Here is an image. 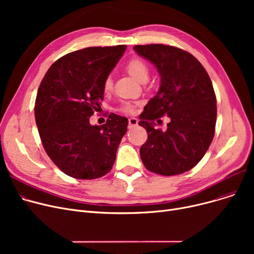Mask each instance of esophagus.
<instances>
[{
    "label": "esophagus",
    "instance_id": "obj_1",
    "mask_svg": "<svg viewBox=\"0 0 254 254\" xmlns=\"http://www.w3.org/2000/svg\"><path fill=\"white\" fill-rule=\"evenodd\" d=\"M136 126H138V119L135 118V117L128 118V127L131 128V127H136Z\"/></svg>",
    "mask_w": 254,
    "mask_h": 254
}]
</instances>
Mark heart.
Wrapping results in <instances>:
<instances>
[{
	"label": "heart",
	"instance_id": "1",
	"mask_svg": "<svg viewBox=\"0 0 254 254\" xmlns=\"http://www.w3.org/2000/svg\"><path fill=\"white\" fill-rule=\"evenodd\" d=\"M126 70L127 73L136 79L139 82L147 81L149 75V68L147 64L139 58H134L127 62L126 64ZM103 88L106 92H109L113 88V80L110 76H107L103 82ZM120 110L125 113H132L135 110V105L131 103H124L120 107Z\"/></svg>",
	"mask_w": 254,
	"mask_h": 254
}]
</instances>
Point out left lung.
Wrapping results in <instances>:
<instances>
[{
	"label": "left lung",
	"mask_w": 254,
	"mask_h": 254,
	"mask_svg": "<svg viewBox=\"0 0 254 254\" xmlns=\"http://www.w3.org/2000/svg\"><path fill=\"white\" fill-rule=\"evenodd\" d=\"M138 55L151 62L161 76L156 95L144 107L139 126L147 130L140 148L145 168L164 176L192 169L214 137L216 97L205 68L190 52L163 45H136ZM168 115L167 130L155 129L154 120Z\"/></svg>",
	"instance_id": "left-lung-1"
}]
</instances>
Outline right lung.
Here are the masks:
<instances>
[{"label": "right lung", "instance_id": "right-lung-1", "mask_svg": "<svg viewBox=\"0 0 254 254\" xmlns=\"http://www.w3.org/2000/svg\"><path fill=\"white\" fill-rule=\"evenodd\" d=\"M126 45L87 47L51 64L39 86L35 118L43 147L55 165L76 179H97L112 169L127 118L109 114L103 126L89 117L101 108L103 82Z\"/></svg>", "mask_w": 254, "mask_h": 254}]
</instances>
